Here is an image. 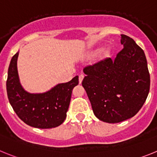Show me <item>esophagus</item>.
<instances>
[{
	"instance_id": "34e87169",
	"label": "esophagus",
	"mask_w": 157,
	"mask_h": 157,
	"mask_svg": "<svg viewBox=\"0 0 157 157\" xmlns=\"http://www.w3.org/2000/svg\"><path fill=\"white\" fill-rule=\"evenodd\" d=\"M84 77H85V75L83 74H81L79 75V77H78V81H79V83H81L82 82L83 78H84Z\"/></svg>"
}]
</instances>
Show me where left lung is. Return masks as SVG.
Here are the masks:
<instances>
[{
	"instance_id": "8db88e82",
	"label": "left lung",
	"mask_w": 157,
	"mask_h": 157,
	"mask_svg": "<svg viewBox=\"0 0 157 157\" xmlns=\"http://www.w3.org/2000/svg\"><path fill=\"white\" fill-rule=\"evenodd\" d=\"M123 48L111 58L85 67L82 85L94 113L103 122L116 123L135 116L146 101L150 88L145 52L135 41L121 34Z\"/></svg>"
}]
</instances>
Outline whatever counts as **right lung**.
<instances>
[{"label": "right lung", "instance_id": "obj_1", "mask_svg": "<svg viewBox=\"0 0 157 157\" xmlns=\"http://www.w3.org/2000/svg\"><path fill=\"white\" fill-rule=\"evenodd\" d=\"M19 52L11 59L8 67L6 88L8 98L19 118L30 127L53 128L66 119L72 90L78 84V76L70 82L58 84L44 94H29L19 83L17 71Z\"/></svg>", "mask_w": 157, "mask_h": 157}]
</instances>
